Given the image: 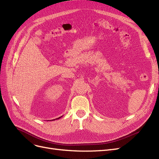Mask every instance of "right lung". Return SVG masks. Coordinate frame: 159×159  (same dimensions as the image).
I'll list each match as a JSON object with an SVG mask.
<instances>
[{"instance_id":"add662e5","label":"right lung","mask_w":159,"mask_h":159,"mask_svg":"<svg viewBox=\"0 0 159 159\" xmlns=\"http://www.w3.org/2000/svg\"><path fill=\"white\" fill-rule=\"evenodd\" d=\"M61 116L60 117H58V118H57V119H60V118H61ZM53 120H54V119H53ZM54 120H55V119H54Z\"/></svg>"}]
</instances>
